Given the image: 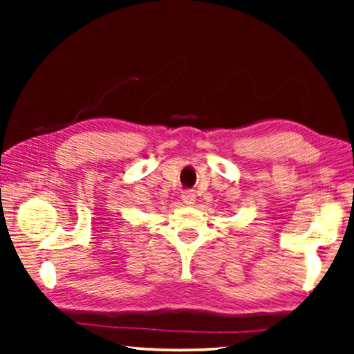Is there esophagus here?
Here are the masks:
<instances>
[{
    "instance_id": "1",
    "label": "esophagus",
    "mask_w": 354,
    "mask_h": 354,
    "mask_svg": "<svg viewBox=\"0 0 354 354\" xmlns=\"http://www.w3.org/2000/svg\"><path fill=\"white\" fill-rule=\"evenodd\" d=\"M195 200H196V196H195V193H193L192 190L182 192V201L185 203V205H193V203H195Z\"/></svg>"
}]
</instances>
